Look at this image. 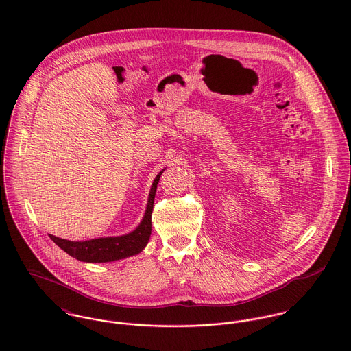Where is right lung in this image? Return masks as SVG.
<instances>
[{"label":"right lung","instance_id":"obj_1","mask_svg":"<svg viewBox=\"0 0 351 351\" xmlns=\"http://www.w3.org/2000/svg\"><path fill=\"white\" fill-rule=\"evenodd\" d=\"M165 169L155 177L151 186L147 208L141 224L130 234L121 237H108L90 239L84 242H71L62 238H56L50 235L51 239L63 251H66L73 258L82 262H112L117 259H123L127 256H132L139 254L149 243L151 235V213L154 206V199L156 192V185Z\"/></svg>","mask_w":351,"mask_h":351}]
</instances>
